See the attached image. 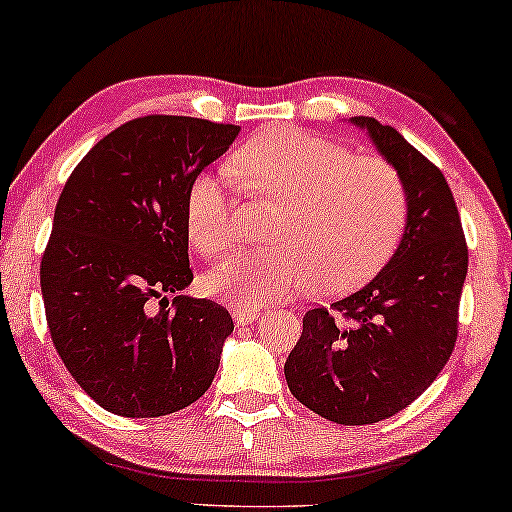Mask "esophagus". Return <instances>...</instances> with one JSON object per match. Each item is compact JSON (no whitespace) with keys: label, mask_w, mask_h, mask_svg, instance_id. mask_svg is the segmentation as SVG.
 Returning a JSON list of instances; mask_svg holds the SVG:
<instances>
[{"label":"esophagus","mask_w":512,"mask_h":512,"mask_svg":"<svg viewBox=\"0 0 512 512\" xmlns=\"http://www.w3.org/2000/svg\"><path fill=\"white\" fill-rule=\"evenodd\" d=\"M259 312L257 310H243V307H237V310H232V319L237 326H248V323L257 321Z\"/></svg>","instance_id":"34e87169"}]
</instances>
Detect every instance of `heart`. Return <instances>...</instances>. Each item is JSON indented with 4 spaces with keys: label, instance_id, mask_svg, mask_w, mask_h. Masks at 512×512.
<instances>
[{
    "label": "heart",
    "instance_id": "heart-1",
    "mask_svg": "<svg viewBox=\"0 0 512 512\" xmlns=\"http://www.w3.org/2000/svg\"><path fill=\"white\" fill-rule=\"evenodd\" d=\"M227 166L257 198L280 202L266 230L273 246L232 255L202 278L207 294L234 307L255 310L310 285L316 294L358 287L383 269L403 237L408 191L383 159L275 127L243 143ZM186 232L209 259L237 243L230 177L200 173L191 182Z\"/></svg>",
    "mask_w": 512,
    "mask_h": 512
}]
</instances>
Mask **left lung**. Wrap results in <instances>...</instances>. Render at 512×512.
Listing matches in <instances>:
<instances>
[{"instance_id":"left-lung-1","label":"left lung","mask_w":512,"mask_h":512,"mask_svg":"<svg viewBox=\"0 0 512 512\" xmlns=\"http://www.w3.org/2000/svg\"><path fill=\"white\" fill-rule=\"evenodd\" d=\"M408 191V225L369 285L314 307L285 362L296 399L344 426L376 424L431 387L458 339L467 241L442 170L376 118L355 116Z\"/></svg>"}]
</instances>
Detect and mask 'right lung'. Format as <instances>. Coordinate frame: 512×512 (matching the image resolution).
Returning <instances> with one entry per match:
<instances>
[{
	"label": "right lung",
	"mask_w": 512,
	"mask_h": 512,
	"mask_svg": "<svg viewBox=\"0 0 512 512\" xmlns=\"http://www.w3.org/2000/svg\"><path fill=\"white\" fill-rule=\"evenodd\" d=\"M237 125L134 118L97 141L63 186L40 262L47 328L77 385L123 417L196 403L234 330L191 285L186 193L237 139Z\"/></svg>",
	"instance_id": "add662e5"
}]
</instances>
